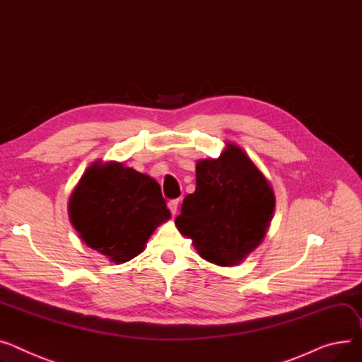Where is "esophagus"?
Masks as SVG:
<instances>
[{"instance_id": "esophagus-1", "label": "esophagus", "mask_w": 362, "mask_h": 362, "mask_svg": "<svg viewBox=\"0 0 362 362\" xmlns=\"http://www.w3.org/2000/svg\"><path fill=\"white\" fill-rule=\"evenodd\" d=\"M168 208H170V211H172L173 215H176V214H177V208H179V199L168 201Z\"/></svg>"}]
</instances>
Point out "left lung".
Here are the masks:
<instances>
[{"label":"left lung","mask_w":362,"mask_h":362,"mask_svg":"<svg viewBox=\"0 0 362 362\" xmlns=\"http://www.w3.org/2000/svg\"><path fill=\"white\" fill-rule=\"evenodd\" d=\"M275 208L271 185L242 148L228 144L218 158L197 164V190L176 218L205 260L233 267L263 240Z\"/></svg>","instance_id":"left-lung-1"}]
</instances>
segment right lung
Wrapping results in <instances>:
<instances>
[{
    "label": "right lung",
    "instance_id": "1",
    "mask_svg": "<svg viewBox=\"0 0 362 362\" xmlns=\"http://www.w3.org/2000/svg\"><path fill=\"white\" fill-rule=\"evenodd\" d=\"M68 211L86 245L117 264L138 256L172 215L153 177L115 161L87 168Z\"/></svg>",
    "mask_w": 362,
    "mask_h": 362
}]
</instances>
